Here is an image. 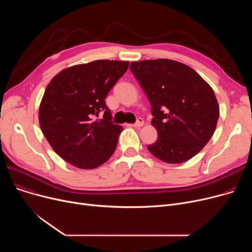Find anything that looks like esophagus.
I'll list each match as a JSON object with an SVG mask.
<instances>
[{
    "label": "esophagus",
    "mask_w": 252,
    "mask_h": 252,
    "mask_svg": "<svg viewBox=\"0 0 252 252\" xmlns=\"http://www.w3.org/2000/svg\"><path fill=\"white\" fill-rule=\"evenodd\" d=\"M144 125V121L142 118H138V121L133 125L135 127H141Z\"/></svg>",
    "instance_id": "esophagus-1"
}]
</instances>
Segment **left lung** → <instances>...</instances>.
<instances>
[{
	"instance_id": "obj_1",
	"label": "left lung",
	"mask_w": 252,
	"mask_h": 252,
	"mask_svg": "<svg viewBox=\"0 0 252 252\" xmlns=\"http://www.w3.org/2000/svg\"><path fill=\"white\" fill-rule=\"evenodd\" d=\"M153 115L157 141L148 150L166 163L191 159L213 137L220 115L214 90L186 64L156 59L129 65Z\"/></svg>"
}]
</instances>
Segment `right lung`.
<instances>
[{
    "label": "right lung",
    "instance_id": "1",
    "mask_svg": "<svg viewBox=\"0 0 252 252\" xmlns=\"http://www.w3.org/2000/svg\"><path fill=\"white\" fill-rule=\"evenodd\" d=\"M128 63L96 60L65 68L51 79L38 121L51 147L65 161L93 169L113 154L123 127L112 124L105 98Z\"/></svg>",
    "mask_w": 252,
    "mask_h": 252
}]
</instances>
